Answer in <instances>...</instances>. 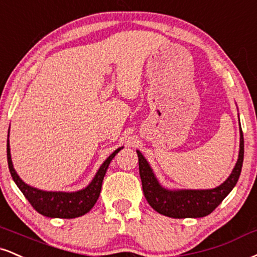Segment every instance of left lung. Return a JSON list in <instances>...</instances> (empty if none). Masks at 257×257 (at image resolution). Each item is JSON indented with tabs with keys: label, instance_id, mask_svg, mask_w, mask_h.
Instances as JSON below:
<instances>
[{
	"label": "left lung",
	"instance_id": "obj_1",
	"mask_svg": "<svg viewBox=\"0 0 257 257\" xmlns=\"http://www.w3.org/2000/svg\"><path fill=\"white\" fill-rule=\"evenodd\" d=\"M239 156L232 174L218 188L211 190H166L154 177L147 160L138 151L139 172L142 182V190L147 202L160 214L170 218H202L211 214L221 201L236 185L242 171L244 158V139L240 129Z\"/></svg>",
	"mask_w": 257,
	"mask_h": 257
}]
</instances>
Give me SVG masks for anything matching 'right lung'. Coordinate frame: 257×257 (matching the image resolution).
<instances>
[{
  "instance_id": "add662e5",
  "label": "right lung",
  "mask_w": 257,
  "mask_h": 257,
  "mask_svg": "<svg viewBox=\"0 0 257 257\" xmlns=\"http://www.w3.org/2000/svg\"><path fill=\"white\" fill-rule=\"evenodd\" d=\"M119 151L120 148H117L115 152L105 160L100 169L98 170L97 175L94 176L93 181L89 183L87 188L80 191H75V193H56V191L38 190L36 188L25 184L21 181L15 172L13 164H12L9 141L7 140V160L12 177L33 208L42 215L49 218L72 219L81 217V215L91 211L92 207L97 202L99 194H100L101 183H103L105 172L109 168V164Z\"/></svg>"
}]
</instances>
